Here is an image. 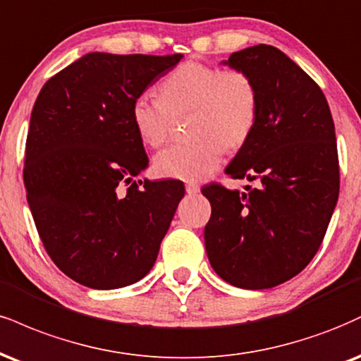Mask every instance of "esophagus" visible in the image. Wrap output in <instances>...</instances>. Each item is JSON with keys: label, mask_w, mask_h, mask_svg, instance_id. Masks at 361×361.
I'll list each match as a JSON object with an SVG mask.
<instances>
[{"label": "esophagus", "mask_w": 361, "mask_h": 361, "mask_svg": "<svg viewBox=\"0 0 361 361\" xmlns=\"http://www.w3.org/2000/svg\"><path fill=\"white\" fill-rule=\"evenodd\" d=\"M185 190L188 195H197L200 192V186L197 183H186Z\"/></svg>", "instance_id": "obj_1"}]
</instances>
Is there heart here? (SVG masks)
Listing matches in <instances>:
<instances>
[{
  "label": "heart",
  "mask_w": 361,
  "mask_h": 361,
  "mask_svg": "<svg viewBox=\"0 0 361 361\" xmlns=\"http://www.w3.org/2000/svg\"><path fill=\"white\" fill-rule=\"evenodd\" d=\"M161 99L149 92L134 97L131 121L145 145L168 141L173 116L192 112L185 145L169 146L154 158L159 176L183 181L205 180L224 159V146H244L257 124L259 92L254 80L237 68L202 62L178 65L159 84Z\"/></svg>",
  "instance_id": "obj_1"
}]
</instances>
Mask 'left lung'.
Masks as SVG:
<instances>
[{"mask_svg": "<svg viewBox=\"0 0 361 361\" xmlns=\"http://www.w3.org/2000/svg\"><path fill=\"white\" fill-rule=\"evenodd\" d=\"M259 92L254 131L225 173L255 181L247 193L212 183L205 249L214 271L242 289L293 279L318 252L340 193L331 111L319 85L271 45L228 56Z\"/></svg>", "mask_w": 361, "mask_h": 361, "instance_id": "left-lung-1", "label": "left lung"}]
</instances>
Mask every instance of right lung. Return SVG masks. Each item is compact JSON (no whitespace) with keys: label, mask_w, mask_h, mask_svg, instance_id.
I'll return each mask as SVG.
<instances>
[{"label":"right lung","mask_w":361,"mask_h":361,"mask_svg":"<svg viewBox=\"0 0 361 361\" xmlns=\"http://www.w3.org/2000/svg\"><path fill=\"white\" fill-rule=\"evenodd\" d=\"M87 54L35 101L23 181L38 235L55 266L92 289L142 279L158 257L185 188L134 181L147 166L131 104L181 60Z\"/></svg>","instance_id":"1"}]
</instances>
